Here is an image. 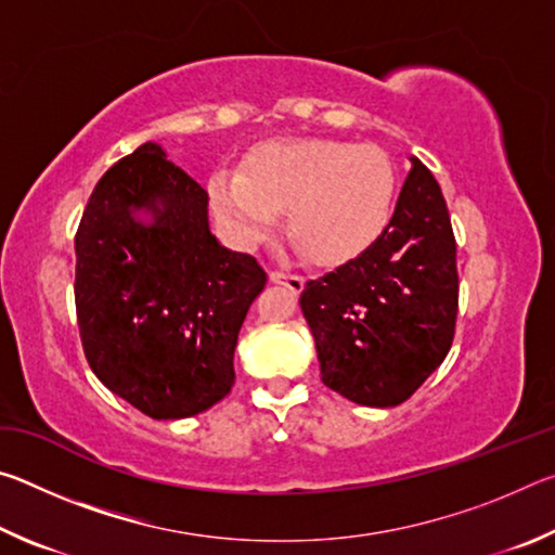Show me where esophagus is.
I'll use <instances>...</instances> for the list:
<instances>
[{
    "label": "esophagus",
    "instance_id": "obj_1",
    "mask_svg": "<svg viewBox=\"0 0 555 555\" xmlns=\"http://www.w3.org/2000/svg\"><path fill=\"white\" fill-rule=\"evenodd\" d=\"M269 281H271V284H284V286H288L291 291H300V288H304V276L294 274V271H271Z\"/></svg>",
    "mask_w": 555,
    "mask_h": 555
}]
</instances>
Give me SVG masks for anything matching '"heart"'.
Returning a JSON list of instances; mask_svg holds the SVG:
<instances>
[{"instance_id": "heart-1", "label": "heart", "mask_w": 555, "mask_h": 555, "mask_svg": "<svg viewBox=\"0 0 555 555\" xmlns=\"http://www.w3.org/2000/svg\"><path fill=\"white\" fill-rule=\"evenodd\" d=\"M210 198L242 244L264 240L286 210L288 237L321 267H343L387 232L399 198V171L377 146L296 137L257 146L244 173L220 168Z\"/></svg>"}]
</instances>
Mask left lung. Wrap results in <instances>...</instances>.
I'll return each mask as SVG.
<instances>
[{"label":"left lung","mask_w":555,"mask_h":555,"mask_svg":"<svg viewBox=\"0 0 555 555\" xmlns=\"http://www.w3.org/2000/svg\"><path fill=\"white\" fill-rule=\"evenodd\" d=\"M457 288L448 205L436 178L411 156L379 242L300 291L325 387L362 406L406 401L453 345Z\"/></svg>","instance_id":"obj_1"}]
</instances>
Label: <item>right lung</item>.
<instances>
[{
  "mask_svg": "<svg viewBox=\"0 0 555 555\" xmlns=\"http://www.w3.org/2000/svg\"><path fill=\"white\" fill-rule=\"evenodd\" d=\"M264 284L255 257L215 240L208 193L158 144L98 181L75 234L80 340L95 377L146 416L188 418L228 397L240 327Z\"/></svg>",
  "mask_w": 555,
  "mask_h": 555,
  "instance_id": "obj_1",
  "label": "right lung"
}]
</instances>
